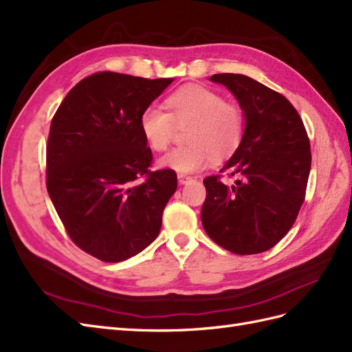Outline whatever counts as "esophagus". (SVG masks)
<instances>
[{
	"mask_svg": "<svg viewBox=\"0 0 352 352\" xmlns=\"http://www.w3.org/2000/svg\"><path fill=\"white\" fill-rule=\"evenodd\" d=\"M177 180H179L180 185H186V184L191 182L192 177L191 176H186V175H177Z\"/></svg>",
	"mask_w": 352,
	"mask_h": 352,
	"instance_id": "34e87169",
	"label": "esophagus"
}]
</instances>
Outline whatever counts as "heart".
<instances>
[{
	"label": "heart",
	"mask_w": 352,
	"mask_h": 352,
	"mask_svg": "<svg viewBox=\"0 0 352 352\" xmlns=\"http://www.w3.org/2000/svg\"><path fill=\"white\" fill-rule=\"evenodd\" d=\"M166 108L149 105L140 113L139 127L145 142L154 151H164L177 127H185L188 145L168 151L158 160L160 168L180 175L203 170L216 157L231 154L239 146L244 131V116L239 107L226 103L222 94L188 85L166 99Z\"/></svg>",
	"instance_id": "obj_1"
}]
</instances>
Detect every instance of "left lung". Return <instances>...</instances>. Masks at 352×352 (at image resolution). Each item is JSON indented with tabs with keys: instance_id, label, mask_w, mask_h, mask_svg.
<instances>
[{
	"instance_id": "8db88e82",
	"label": "left lung",
	"mask_w": 352,
	"mask_h": 352,
	"mask_svg": "<svg viewBox=\"0 0 352 352\" xmlns=\"http://www.w3.org/2000/svg\"><path fill=\"white\" fill-rule=\"evenodd\" d=\"M244 116L239 148L221 172L239 176L228 186L221 176L204 179L201 222L210 239L235 254L270 250L294 223L305 199L311 149L298 111L283 94L241 74H214Z\"/></svg>"
}]
</instances>
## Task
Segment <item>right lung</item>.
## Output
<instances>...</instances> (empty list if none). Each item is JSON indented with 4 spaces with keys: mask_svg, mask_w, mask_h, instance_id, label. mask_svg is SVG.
<instances>
[{
    "mask_svg": "<svg viewBox=\"0 0 352 352\" xmlns=\"http://www.w3.org/2000/svg\"><path fill=\"white\" fill-rule=\"evenodd\" d=\"M173 78L98 72L66 94L47 142V191L71 240L103 262L140 253L161 230L173 170L151 172L140 113ZM144 183H136L140 176Z\"/></svg>",
    "mask_w": 352,
    "mask_h": 352,
    "instance_id": "add662e5",
    "label": "right lung"
}]
</instances>
